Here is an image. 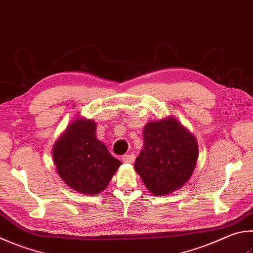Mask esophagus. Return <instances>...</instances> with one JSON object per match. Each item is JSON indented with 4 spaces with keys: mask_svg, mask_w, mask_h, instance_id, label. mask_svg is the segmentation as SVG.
<instances>
[{
    "mask_svg": "<svg viewBox=\"0 0 253 253\" xmlns=\"http://www.w3.org/2000/svg\"><path fill=\"white\" fill-rule=\"evenodd\" d=\"M135 159H136V157H135V155H132V154H130V155H125V156H123L122 157V160L124 163H127V164H132L135 162Z\"/></svg>",
    "mask_w": 253,
    "mask_h": 253,
    "instance_id": "esophagus-1",
    "label": "esophagus"
}]
</instances>
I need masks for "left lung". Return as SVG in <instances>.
I'll use <instances>...</instances> for the list:
<instances>
[{"mask_svg":"<svg viewBox=\"0 0 253 253\" xmlns=\"http://www.w3.org/2000/svg\"><path fill=\"white\" fill-rule=\"evenodd\" d=\"M144 148L135 170L154 196H167L189 180L198 159V141L172 116L144 127Z\"/></svg>","mask_w":253,"mask_h":253,"instance_id":"left-lung-1","label":"left lung"}]
</instances>
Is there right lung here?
Segmentation results:
<instances>
[{
	"label": "right lung",
	"instance_id": "add662e5",
	"mask_svg": "<svg viewBox=\"0 0 253 253\" xmlns=\"http://www.w3.org/2000/svg\"><path fill=\"white\" fill-rule=\"evenodd\" d=\"M96 127L91 119L75 117L52 150L58 176L68 187L84 195L105 190L122 165L97 139Z\"/></svg>",
	"mask_w": 253,
	"mask_h": 253
}]
</instances>
